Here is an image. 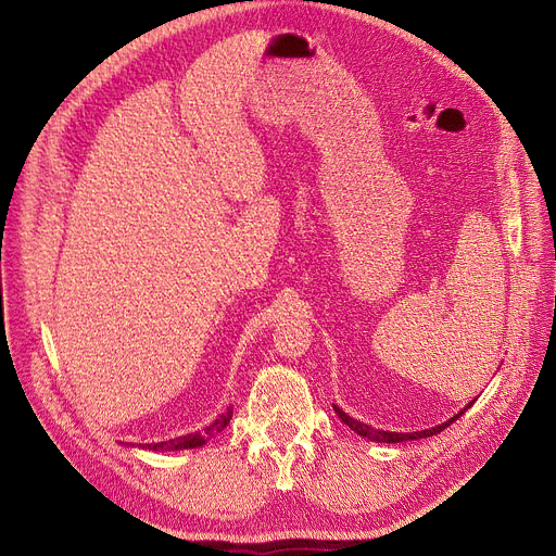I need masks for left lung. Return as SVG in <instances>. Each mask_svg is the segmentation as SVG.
<instances>
[{"label":"left lung","instance_id":"8db88e82","mask_svg":"<svg viewBox=\"0 0 556 556\" xmlns=\"http://www.w3.org/2000/svg\"><path fill=\"white\" fill-rule=\"evenodd\" d=\"M476 403V399L464 407V410H459L455 417H451L448 421H444V424H440V426H434V428H428V430H417V432H390V430H378V428H371V426H367V424H363V421H358V419H354V417H349L342 407H338L336 403H333V410H336V415L342 419V424H346L349 428H352L354 432H358L361 437H367L369 442H378V444H399V442H407V440H421V437H432V434H437V432H442L444 428H448L453 421H457L466 410H469V407Z\"/></svg>","mask_w":556,"mask_h":556}]
</instances>
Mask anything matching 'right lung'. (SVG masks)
Listing matches in <instances>:
<instances>
[{"instance_id":"right-lung-1","label":"right lung","mask_w":556,"mask_h":556,"mask_svg":"<svg viewBox=\"0 0 556 556\" xmlns=\"http://www.w3.org/2000/svg\"><path fill=\"white\" fill-rule=\"evenodd\" d=\"M231 419V407H227V413L220 415L212 426L204 428V432H191V434H185V437H175V440H168V442H157V444H146V448L149 451H185V448H198L202 444H207V440H212L214 434L223 432L227 428ZM143 446V444H139Z\"/></svg>"}]
</instances>
